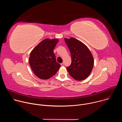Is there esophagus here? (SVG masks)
Returning a JSON list of instances; mask_svg holds the SVG:
<instances>
[{"instance_id": "34e87169", "label": "esophagus", "mask_w": 122, "mask_h": 122, "mask_svg": "<svg viewBox=\"0 0 122 122\" xmlns=\"http://www.w3.org/2000/svg\"><path fill=\"white\" fill-rule=\"evenodd\" d=\"M61 65L62 66H64V63L63 62V63H62L61 64Z\"/></svg>"}]
</instances>
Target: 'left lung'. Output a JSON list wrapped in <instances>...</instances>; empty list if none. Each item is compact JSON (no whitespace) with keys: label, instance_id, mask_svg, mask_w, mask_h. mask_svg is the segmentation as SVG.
<instances>
[{"label":"left lung","instance_id":"left-lung-1","mask_svg":"<svg viewBox=\"0 0 122 122\" xmlns=\"http://www.w3.org/2000/svg\"><path fill=\"white\" fill-rule=\"evenodd\" d=\"M71 56V64L66 69L74 79L85 80L90 74L94 60L90 51L83 43L74 38L64 39Z\"/></svg>","mask_w":122,"mask_h":122}]
</instances>
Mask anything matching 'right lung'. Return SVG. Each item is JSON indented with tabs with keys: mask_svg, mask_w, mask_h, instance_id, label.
<instances>
[{
	"mask_svg": "<svg viewBox=\"0 0 122 122\" xmlns=\"http://www.w3.org/2000/svg\"><path fill=\"white\" fill-rule=\"evenodd\" d=\"M58 41L56 39H44L31 51L29 65L34 73L39 78L48 79L55 75L60 67L54 53Z\"/></svg>",
	"mask_w": 122,
	"mask_h": 122,
	"instance_id": "add662e5",
	"label": "right lung"
}]
</instances>
